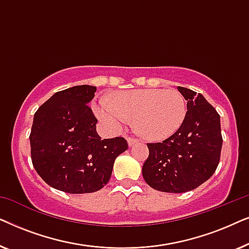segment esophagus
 Instances as JSON below:
<instances>
[{"mask_svg": "<svg viewBox=\"0 0 249 249\" xmlns=\"http://www.w3.org/2000/svg\"><path fill=\"white\" fill-rule=\"evenodd\" d=\"M136 142H138V139L132 138V137H129L128 138V145L129 146H132L134 144H136Z\"/></svg>", "mask_w": 249, "mask_h": 249, "instance_id": "obj_1", "label": "esophagus"}]
</instances>
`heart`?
I'll use <instances>...</instances> for the list:
<instances>
[{"mask_svg":"<svg viewBox=\"0 0 249 249\" xmlns=\"http://www.w3.org/2000/svg\"><path fill=\"white\" fill-rule=\"evenodd\" d=\"M110 102L98 100L95 113L108 129L118 131L129 119L149 139H164L175 134L186 119L187 103L177 89H134L111 95Z\"/></svg>","mask_w":249,"mask_h":249,"instance_id":"b5f03b06","label":"heart"}]
</instances>
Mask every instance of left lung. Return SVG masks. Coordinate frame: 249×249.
<instances>
[{
	"mask_svg": "<svg viewBox=\"0 0 249 249\" xmlns=\"http://www.w3.org/2000/svg\"><path fill=\"white\" fill-rule=\"evenodd\" d=\"M187 114L178 130L162 142H149L142 177L153 189L186 193L209 180L219 165L222 135L220 115L202 94L185 87Z\"/></svg>",
	"mask_w": 249,
	"mask_h": 249,
	"instance_id": "8db88e82",
	"label": "left lung"
}]
</instances>
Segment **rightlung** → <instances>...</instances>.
I'll list each match as a JSON object with an SVG mask.
<instances>
[{"instance_id":"add662e5","label":"right lung","mask_w":249,"mask_h":249,"mask_svg":"<svg viewBox=\"0 0 249 249\" xmlns=\"http://www.w3.org/2000/svg\"><path fill=\"white\" fill-rule=\"evenodd\" d=\"M96 87L57 91L34 115L32 162L47 185L69 194L94 193L111 178L115 159L127 151L122 137L102 139L89 107Z\"/></svg>"}]
</instances>
